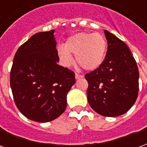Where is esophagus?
Wrapping results in <instances>:
<instances>
[{"mask_svg": "<svg viewBox=\"0 0 147 147\" xmlns=\"http://www.w3.org/2000/svg\"><path fill=\"white\" fill-rule=\"evenodd\" d=\"M75 77H76V80H79V79H81V78H83V76H81V75H80V74H77L76 73V75H75Z\"/></svg>", "mask_w": 147, "mask_h": 147, "instance_id": "obj_1", "label": "esophagus"}]
</instances>
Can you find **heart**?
I'll list each match as a JSON object with an SVG mask.
<instances>
[{"label":"heart","instance_id":"heart-1","mask_svg":"<svg viewBox=\"0 0 147 147\" xmlns=\"http://www.w3.org/2000/svg\"><path fill=\"white\" fill-rule=\"evenodd\" d=\"M58 55L65 67L74 63L72 55L81 67L92 71L98 68L105 60L107 51V42L100 34L81 32L67 39L64 45L58 47Z\"/></svg>","mask_w":147,"mask_h":147}]
</instances>
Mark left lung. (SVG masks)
I'll return each mask as SVG.
<instances>
[{
  "label": "left lung",
  "instance_id": "left-lung-1",
  "mask_svg": "<svg viewBox=\"0 0 147 147\" xmlns=\"http://www.w3.org/2000/svg\"><path fill=\"white\" fill-rule=\"evenodd\" d=\"M108 50L102 64L86 74L87 100L104 117L123 115L134 105L139 93V69L127 45L105 30Z\"/></svg>",
  "mask_w": 147,
  "mask_h": 147
}]
</instances>
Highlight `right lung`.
I'll list each match as a JSON object with an SVG mask.
<instances>
[{"label":"right lung","instance_id":"obj_1","mask_svg":"<svg viewBox=\"0 0 147 147\" xmlns=\"http://www.w3.org/2000/svg\"><path fill=\"white\" fill-rule=\"evenodd\" d=\"M54 30L39 32L20 48L13 60L10 86L16 105L25 117L45 123L67 106V94L76 83L75 73L57 64Z\"/></svg>","mask_w":147,"mask_h":147}]
</instances>
